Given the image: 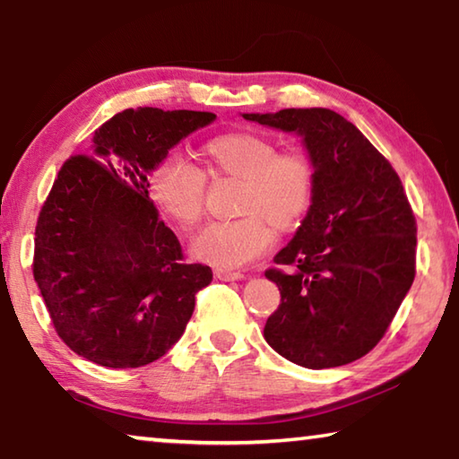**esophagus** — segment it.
<instances>
[{
	"mask_svg": "<svg viewBox=\"0 0 459 459\" xmlns=\"http://www.w3.org/2000/svg\"><path fill=\"white\" fill-rule=\"evenodd\" d=\"M214 275L221 279V281H235V279H243V273L240 271H232V269H216Z\"/></svg>",
	"mask_w": 459,
	"mask_h": 459,
	"instance_id": "34e87169",
	"label": "esophagus"
}]
</instances>
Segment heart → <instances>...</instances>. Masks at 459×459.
<instances>
[{
    "label": "heart",
    "mask_w": 459,
    "mask_h": 459,
    "mask_svg": "<svg viewBox=\"0 0 459 459\" xmlns=\"http://www.w3.org/2000/svg\"><path fill=\"white\" fill-rule=\"evenodd\" d=\"M206 172L238 182L230 221H214L192 243L194 257L221 267H240L261 257L279 230L298 227L316 194V169L306 153L281 150L255 131H229L202 145ZM155 204L180 227H194L204 214L206 180L198 168L166 158L152 169Z\"/></svg>",
    "instance_id": "b5f03b06"
}]
</instances>
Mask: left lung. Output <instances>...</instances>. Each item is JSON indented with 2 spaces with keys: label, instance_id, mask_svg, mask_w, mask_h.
<instances>
[{
  "label": "left lung",
  "instance_id": "1",
  "mask_svg": "<svg viewBox=\"0 0 459 459\" xmlns=\"http://www.w3.org/2000/svg\"><path fill=\"white\" fill-rule=\"evenodd\" d=\"M243 117L299 134L316 169L307 216L273 257L279 267L265 271L281 293L265 340L306 368L359 360L385 336L415 279L417 221L401 178L330 108Z\"/></svg>",
  "mask_w": 459,
  "mask_h": 459
}]
</instances>
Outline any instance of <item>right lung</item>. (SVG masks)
Segmentation results:
<instances>
[{"instance_id": "obj_1", "label": "right lung", "mask_w": 459, "mask_h": 459, "mask_svg": "<svg viewBox=\"0 0 459 459\" xmlns=\"http://www.w3.org/2000/svg\"><path fill=\"white\" fill-rule=\"evenodd\" d=\"M214 117L127 108L95 131L91 155L62 164L38 214L32 273L58 338L82 359L107 368L161 359L212 281L211 267L184 261L147 174Z\"/></svg>"}]
</instances>
